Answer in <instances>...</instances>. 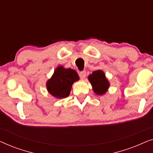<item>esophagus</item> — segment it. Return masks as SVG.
Listing matches in <instances>:
<instances>
[{"label": "esophagus", "mask_w": 153, "mask_h": 153, "mask_svg": "<svg viewBox=\"0 0 153 153\" xmlns=\"http://www.w3.org/2000/svg\"><path fill=\"white\" fill-rule=\"evenodd\" d=\"M79 76H80L81 79H84L85 76H86V72H85V71H83V72H81L79 73Z\"/></svg>", "instance_id": "obj_1"}]
</instances>
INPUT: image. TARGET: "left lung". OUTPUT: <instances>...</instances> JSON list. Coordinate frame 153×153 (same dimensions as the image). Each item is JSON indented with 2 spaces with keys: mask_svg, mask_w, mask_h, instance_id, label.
I'll list each match as a JSON object with an SVG mask.
<instances>
[{
  "mask_svg": "<svg viewBox=\"0 0 153 153\" xmlns=\"http://www.w3.org/2000/svg\"><path fill=\"white\" fill-rule=\"evenodd\" d=\"M88 81L93 87V92L96 95H102L107 92L108 88L110 86V83L104 72L101 70H98L90 74Z\"/></svg>",
  "mask_w": 153,
  "mask_h": 153,
  "instance_id": "left-lung-1",
  "label": "left lung"
}]
</instances>
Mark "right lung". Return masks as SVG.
<instances>
[{"label": "right lung", "instance_id": "obj_1", "mask_svg": "<svg viewBox=\"0 0 153 153\" xmlns=\"http://www.w3.org/2000/svg\"><path fill=\"white\" fill-rule=\"evenodd\" d=\"M79 80L77 72L72 69L58 66L51 78L47 82L49 93L56 99L65 98L70 95L72 86L75 81Z\"/></svg>", "mask_w": 153, "mask_h": 153}]
</instances>
